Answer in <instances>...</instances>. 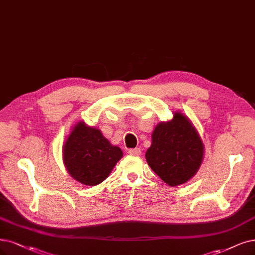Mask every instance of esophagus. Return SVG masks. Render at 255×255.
<instances>
[{
	"label": "esophagus",
	"mask_w": 255,
	"mask_h": 255,
	"mask_svg": "<svg viewBox=\"0 0 255 255\" xmlns=\"http://www.w3.org/2000/svg\"><path fill=\"white\" fill-rule=\"evenodd\" d=\"M128 152H129V154H131V155H135V156H138V155H140V153H142V151H140V149H138V148L130 149Z\"/></svg>",
	"instance_id": "1"
}]
</instances>
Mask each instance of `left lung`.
Here are the masks:
<instances>
[{
    "instance_id": "8db88e82",
    "label": "left lung",
    "mask_w": 255,
    "mask_h": 255,
    "mask_svg": "<svg viewBox=\"0 0 255 255\" xmlns=\"http://www.w3.org/2000/svg\"><path fill=\"white\" fill-rule=\"evenodd\" d=\"M204 151L201 135L190 119L175 111L172 120L155 126L145 156L150 168L167 185L175 187L187 183L199 171Z\"/></svg>"
}]
</instances>
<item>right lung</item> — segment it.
Listing matches in <instances>:
<instances>
[{
	"mask_svg": "<svg viewBox=\"0 0 255 255\" xmlns=\"http://www.w3.org/2000/svg\"><path fill=\"white\" fill-rule=\"evenodd\" d=\"M123 157L122 149L113 146L101 130L78 122L63 145V162L75 181L97 186L111 173Z\"/></svg>",
	"mask_w": 255,
	"mask_h": 255,
	"instance_id": "1",
	"label": "right lung"
}]
</instances>
